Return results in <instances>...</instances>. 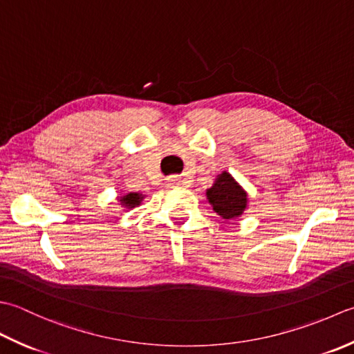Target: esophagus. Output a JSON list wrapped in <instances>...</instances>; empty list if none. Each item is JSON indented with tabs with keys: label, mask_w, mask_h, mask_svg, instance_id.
I'll return each instance as SVG.
<instances>
[{
	"label": "esophagus",
	"mask_w": 354,
	"mask_h": 354,
	"mask_svg": "<svg viewBox=\"0 0 354 354\" xmlns=\"http://www.w3.org/2000/svg\"><path fill=\"white\" fill-rule=\"evenodd\" d=\"M183 180L180 178L178 176H172V177H169L168 180H167V185L169 186V187H178V186H183Z\"/></svg>",
	"instance_id": "1"
}]
</instances>
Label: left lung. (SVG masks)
<instances>
[{
    "label": "left lung",
    "instance_id": "obj_1",
    "mask_svg": "<svg viewBox=\"0 0 354 354\" xmlns=\"http://www.w3.org/2000/svg\"><path fill=\"white\" fill-rule=\"evenodd\" d=\"M206 197L214 211L225 220L240 217L248 207V192L226 171L217 176L214 185L206 191Z\"/></svg>",
    "mask_w": 354,
    "mask_h": 354
}]
</instances>
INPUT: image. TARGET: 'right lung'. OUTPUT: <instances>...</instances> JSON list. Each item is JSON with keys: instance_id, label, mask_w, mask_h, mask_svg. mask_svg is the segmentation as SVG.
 I'll use <instances>...</instances> for the list:
<instances>
[{"instance_id": "right-lung-1", "label": "right lung", "mask_w": 354, "mask_h": 354, "mask_svg": "<svg viewBox=\"0 0 354 354\" xmlns=\"http://www.w3.org/2000/svg\"><path fill=\"white\" fill-rule=\"evenodd\" d=\"M119 198H120L122 206L127 209H131V207H136L140 205V201L143 200V196L139 192H128V194H125V196H122Z\"/></svg>"}]
</instances>
